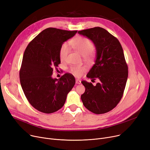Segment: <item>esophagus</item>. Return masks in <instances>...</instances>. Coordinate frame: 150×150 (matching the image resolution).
<instances>
[{"instance_id": "obj_1", "label": "esophagus", "mask_w": 150, "mask_h": 150, "mask_svg": "<svg viewBox=\"0 0 150 150\" xmlns=\"http://www.w3.org/2000/svg\"><path fill=\"white\" fill-rule=\"evenodd\" d=\"M76 83L78 84H80L81 83V80L79 79H76Z\"/></svg>"}]
</instances>
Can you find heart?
I'll return each mask as SVG.
<instances>
[{"label": "heart", "mask_w": 150, "mask_h": 150, "mask_svg": "<svg viewBox=\"0 0 150 150\" xmlns=\"http://www.w3.org/2000/svg\"><path fill=\"white\" fill-rule=\"evenodd\" d=\"M70 45L80 54L85 57L90 55V52L93 49V44L88 38L82 36H78L73 39L69 43H64L62 45L59 50V57L61 61H64L70 51ZM71 71L76 76H79L84 71V68L81 66L72 67Z\"/></svg>", "instance_id": "obj_1"}]
</instances>
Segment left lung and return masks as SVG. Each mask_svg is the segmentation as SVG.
Wrapping results in <instances>:
<instances>
[{
  "mask_svg": "<svg viewBox=\"0 0 150 150\" xmlns=\"http://www.w3.org/2000/svg\"><path fill=\"white\" fill-rule=\"evenodd\" d=\"M78 33L91 39L96 47L95 64L86 76L98 80L96 86L81 81L85 87L81 100L92 112L106 113L119 103L128 79V68L122 47L115 37L103 28L94 27Z\"/></svg>",
  "mask_w": 150,
  "mask_h": 150,
  "instance_id": "left-lung-1",
  "label": "left lung"
}]
</instances>
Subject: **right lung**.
Returning a JSON list of instances; mask_svg holds the SVG:
<instances>
[{"label":"right lung","instance_id":"1","mask_svg":"<svg viewBox=\"0 0 150 150\" xmlns=\"http://www.w3.org/2000/svg\"><path fill=\"white\" fill-rule=\"evenodd\" d=\"M77 31L48 28L36 36L23 53L19 78L30 105L38 111L50 114L64 106L68 93L75 84L73 75L53 78V68L61 63L59 50Z\"/></svg>","mask_w":150,"mask_h":150}]
</instances>
